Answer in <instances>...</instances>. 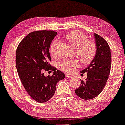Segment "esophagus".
Listing matches in <instances>:
<instances>
[{"mask_svg": "<svg viewBox=\"0 0 125 125\" xmlns=\"http://www.w3.org/2000/svg\"><path fill=\"white\" fill-rule=\"evenodd\" d=\"M65 76H66V77H67V78H71V77H72L71 75L69 74H67V73L65 74Z\"/></svg>", "mask_w": 125, "mask_h": 125, "instance_id": "34e87169", "label": "esophagus"}]
</instances>
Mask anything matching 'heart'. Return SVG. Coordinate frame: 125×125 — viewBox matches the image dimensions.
Wrapping results in <instances>:
<instances>
[{
    "label": "heart",
    "mask_w": 125,
    "mask_h": 125,
    "mask_svg": "<svg viewBox=\"0 0 125 125\" xmlns=\"http://www.w3.org/2000/svg\"><path fill=\"white\" fill-rule=\"evenodd\" d=\"M66 38L73 48L76 49L75 54L81 62L86 64L91 62L96 53V46L94 43L88 41L87 37L83 33L73 31L69 33ZM58 41L54 39L51 45L50 52L53 56H56L58 53ZM79 66L80 62L77 59H66L58 64L59 68L67 73L72 72Z\"/></svg>",
    "instance_id": "b5f03b06"
}]
</instances>
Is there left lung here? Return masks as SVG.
<instances>
[{
	"label": "left lung",
	"mask_w": 125,
	"mask_h": 125,
	"mask_svg": "<svg viewBox=\"0 0 125 125\" xmlns=\"http://www.w3.org/2000/svg\"><path fill=\"white\" fill-rule=\"evenodd\" d=\"M96 54L87 67L81 71L87 73L84 81L81 80L80 87L75 90L76 94L84 100L96 97L102 92L110 75L111 66V49L107 42L100 35L94 33Z\"/></svg>",
	"instance_id": "left-lung-1"
}]
</instances>
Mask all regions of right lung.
Here are the masks:
<instances>
[{
    "mask_svg": "<svg viewBox=\"0 0 125 125\" xmlns=\"http://www.w3.org/2000/svg\"><path fill=\"white\" fill-rule=\"evenodd\" d=\"M57 32L53 31H33L24 38L17 47L15 64L24 87L33 100L48 101L54 95L56 84L64 78V73L51 67L49 47ZM54 71L51 76L44 71Z\"/></svg>",
    "mask_w": 125,
    "mask_h": 125,
    "instance_id": "1",
    "label": "right lung"
}]
</instances>
